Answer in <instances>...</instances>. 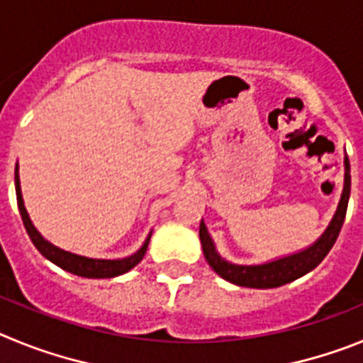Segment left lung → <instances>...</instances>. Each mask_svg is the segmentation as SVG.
<instances>
[{"label": "left lung", "mask_w": 363, "mask_h": 363, "mask_svg": "<svg viewBox=\"0 0 363 363\" xmlns=\"http://www.w3.org/2000/svg\"><path fill=\"white\" fill-rule=\"evenodd\" d=\"M344 191H342V198H340L338 207H336V213L333 216L331 223L327 225V229L323 230L322 236L316 242L311 243L306 249H301V251L293 252V255L281 256V258L271 259V262H265V264L258 265L233 264V262L225 259L216 251L213 236H211L209 230H207V225L201 220L200 242L205 259L211 265V269L216 272L218 277L223 278V280L230 281L234 285H240V287H251V289H272V287H280V285L298 280L303 274L313 271L325 258L327 252L331 251L336 238H338L340 229L344 225L349 194H351V167H349L347 154L344 156Z\"/></svg>", "instance_id": "obj_1"}]
</instances>
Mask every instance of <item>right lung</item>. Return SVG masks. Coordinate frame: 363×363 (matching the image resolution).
Returning <instances> with one entry per match:
<instances>
[{
  "mask_svg": "<svg viewBox=\"0 0 363 363\" xmlns=\"http://www.w3.org/2000/svg\"><path fill=\"white\" fill-rule=\"evenodd\" d=\"M14 184H16V198H18V209H19V214H21V220H23L25 229H27L28 238L32 240V243L36 245V249L45 256V258L50 259V262H52L54 265H57V267H62L63 271L72 272V274H76V277H83V278H114V277H120V274H125V272H129L133 267H136V265L143 259V256H145L152 230H150L149 236L145 238L143 245L140 247L134 255L125 256V258H116V259L89 258V256L76 255V252L65 251V249H62V247L54 245V243H50L49 240L41 236V233L34 227L27 209H25L23 196H21V185H19L18 163H16V171H14Z\"/></svg>",
  "mask_w": 363,
  "mask_h": 363,
  "instance_id": "1",
  "label": "right lung"
}]
</instances>
